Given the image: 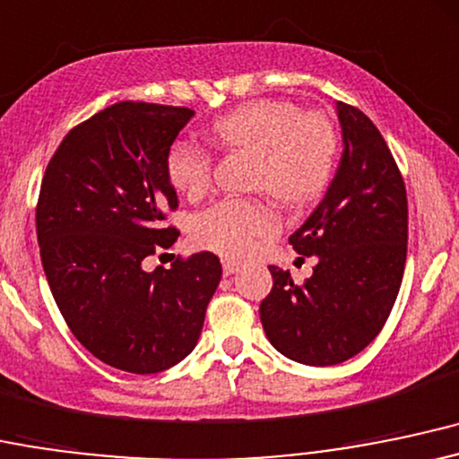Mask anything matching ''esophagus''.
I'll use <instances>...</instances> for the list:
<instances>
[{
	"mask_svg": "<svg viewBox=\"0 0 459 459\" xmlns=\"http://www.w3.org/2000/svg\"><path fill=\"white\" fill-rule=\"evenodd\" d=\"M238 269H240V262L230 260V257H228V260H223V273H225V275H234V273Z\"/></svg>",
	"mask_w": 459,
	"mask_h": 459,
	"instance_id": "esophagus-1",
	"label": "esophagus"
}]
</instances>
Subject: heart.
<instances>
[{
  "label": "heart",
  "mask_w": 459,
  "mask_h": 459,
  "mask_svg": "<svg viewBox=\"0 0 459 459\" xmlns=\"http://www.w3.org/2000/svg\"><path fill=\"white\" fill-rule=\"evenodd\" d=\"M208 136L219 149L251 153V188L286 205L316 202L332 184L341 153V136L327 117L277 100L234 108L216 118ZM212 167L208 149L195 143L178 141L169 149L167 175L186 197L208 190ZM277 228L275 212L262 199H221L195 219L193 234L205 249L243 257Z\"/></svg>",
  "instance_id": "obj_1"
}]
</instances>
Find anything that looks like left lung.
I'll return each instance as SVG.
<instances>
[{"mask_svg":"<svg viewBox=\"0 0 459 459\" xmlns=\"http://www.w3.org/2000/svg\"><path fill=\"white\" fill-rule=\"evenodd\" d=\"M344 152L325 197L288 238L314 255L310 280L269 266L273 288L260 321L273 347L307 367L353 358L382 332L399 295L408 254V195L375 123L338 101Z\"/></svg>","mask_w":459,"mask_h":459,"instance_id":"1","label":"left lung"}]
</instances>
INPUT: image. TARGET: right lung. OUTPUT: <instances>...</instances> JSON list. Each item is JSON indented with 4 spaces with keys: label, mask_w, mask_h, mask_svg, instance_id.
Instances as JSON below:
<instances>
[{
    "label": "right lung",
    "mask_w": 459,
    "mask_h": 459,
    "mask_svg": "<svg viewBox=\"0 0 459 459\" xmlns=\"http://www.w3.org/2000/svg\"><path fill=\"white\" fill-rule=\"evenodd\" d=\"M195 110L118 101L75 126L45 169L36 236L51 295L74 336L127 373L171 368L193 351L221 281L210 251L145 269L179 231L167 156Z\"/></svg>",
    "instance_id": "1"
}]
</instances>
